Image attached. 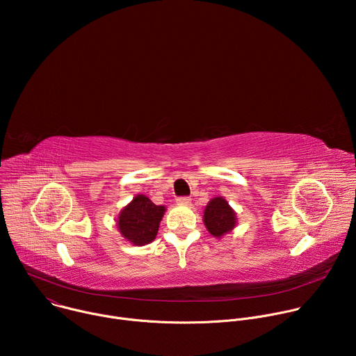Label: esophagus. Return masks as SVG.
Masks as SVG:
<instances>
[{"label":"esophagus","mask_w":356,"mask_h":356,"mask_svg":"<svg viewBox=\"0 0 356 356\" xmlns=\"http://www.w3.org/2000/svg\"><path fill=\"white\" fill-rule=\"evenodd\" d=\"M177 204H181V206H188L190 204V197H186V195H180L176 198Z\"/></svg>","instance_id":"1"}]
</instances>
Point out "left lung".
<instances>
[{
  "mask_svg": "<svg viewBox=\"0 0 356 356\" xmlns=\"http://www.w3.org/2000/svg\"><path fill=\"white\" fill-rule=\"evenodd\" d=\"M236 224L235 213L222 197L213 198L204 210V225L214 236H222Z\"/></svg>",
  "mask_w": 356,
  "mask_h": 356,
  "instance_id": "obj_1",
  "label": "left lung"
}]
</instances>
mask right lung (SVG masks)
Listing matches in <instances>:
<instances>
[{
    "instance_id": "add662e5",
    "label": "right lung",
    "mask_w": 356,
    "mask_h": 356,
    "mask_svg": "<svg viewBox=\"0 0 356 356\" xmlns=\"http://www.w3.org/2000/svg\"><path fill=\"white\" fill-rule=\"evenodd\" d=\"M163 214V206H156L147 197L139 194L121 211L118 217L120 232L134 245L149 243L155 239Z\"/></svg>"
}]
</instances>
